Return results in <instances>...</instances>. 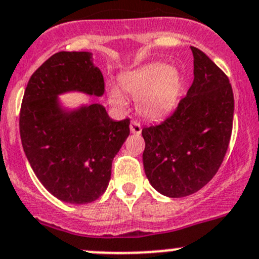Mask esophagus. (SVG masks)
Masks as SVG:
<instances>
[{
  "mask_svg": "<svg viewBox=\"0 0 259 259\" xmlns=\"http://www.w3.org/2000/svg\"><path fill=\"white\" fill-rule=\"evenodd\" d=\"M130 132L133 133V134H141L142 133V126L141 124L138 121H132V124H130Z\"/></svg>",
  "mask_w": 259,
  "mask_h": 259,
  "instance_id": "1",
  "label": "esophagus"
}]
</instances>
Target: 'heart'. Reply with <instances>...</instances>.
Wrapping results in <instances>:
<instances>
[{
	"label": "heart",
	"instance_id": "heart-1",
	"mask_svg": "<svg viewBox=\"0 0 259 259\" xmlns=\"http://www.w3.org/2000/svg\"><path fill=\"white\" fill-rule=\"evenodd\" d=\"M118 84L125 93L137 98V108L141 115L159 118L170 113L178 105L183 76L178 67L154 62L121 74ZM121 89L116 85L108 89V102L117 110L126 107V98Z\"/></svg>",
	"mask_w": 259,
	"mask_h": 259
}]
</instances>
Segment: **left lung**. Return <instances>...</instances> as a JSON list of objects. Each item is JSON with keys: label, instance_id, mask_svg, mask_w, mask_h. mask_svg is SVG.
I'll return each mask as SVG.
<instances>
[{"label": "left lung", "instance_id": "8db88e82", "mask_svg": "<svg viewBox=\"0 0 259 259\" xmlns=\"http://www.w3.org/2000/svg\"><path fill=\"white\" fill-rule=\"evenodd\" d=\"M194 80L175 112L143 127V165L152 187L170 198L202 189L221 166L230 143L234 94L225 72L195 47Z\"/></svg>", "mask_w": 259, "mask_h": 259}]
</instances>
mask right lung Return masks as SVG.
<instances>
[{
	"label": "right lung",
	"mask_w": 259,
	"mask_h": 259,
	"mask_svg": "<svg viewBox=\"0 0 259 259\" xmlns=\"http://www.w3.org/2000/svg\"><path fill=\"white\" fill-rule=\"evenodd\" d=\"M101 97L105 80L91 52H62L31 75L20 110L24 152L43 187L57 199L85 204L108 187L113 157L130 134V120L115 121L100 103L62 107L60 94Z\"/></svg>",
	"instance_id": "1"
}]
</instances>
